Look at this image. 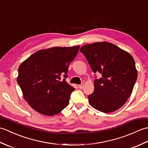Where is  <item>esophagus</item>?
<instances>
[{
	"instance_id": "obj_1",
	"label": "esophagus",
	"mask_w": 148,
	"mask_h": 148,
	"mask_svg": "<svg viewBox=\"0 0 148 148\" xmlns=\"http://www.w3.org/2000/svg\"><path fill=\"white\" fill-rule=\"evenodd\" d=\"M78 86H79V88L81 90H82L83 88H84V84H79V85H78Z\"/></svg>"
}]
</instances>
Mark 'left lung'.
Here are the masks:
<instances>
[{
    "instance_id": "1",
    "label": "left lung",
    "mask_w": 148,
    "mask_h": 148,
    "mask_svg": "<svg viewBox=\"0 0 148 148\" xmlns=\"http://www.w3.org/2000/svg\"><path fill=\"white\" fill-rule=\"evenodd\" d=\"M80 51L94 73L102 75L94 81L93 92L88 96L91 106L105 113L121 108L131 95L137 78L132 56L108 42L84 45Z\"/></svg>"
}]
</instances>
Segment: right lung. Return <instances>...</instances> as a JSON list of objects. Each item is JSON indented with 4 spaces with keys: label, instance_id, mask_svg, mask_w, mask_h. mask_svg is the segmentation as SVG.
Masks as SVG:
<instances>
[{
    "label": "right lung",
    "instance_id": "add662e5",
    "mask_svg": "<svg viewBox=\"0 0 148 148\" xmlns=\"http://www.w3.org/2000/svg\"><path fill=\"white\" fill-rule=\"evenodd\" d=\"M79 46L53 47L40 49L21 63L17 82L25 100L40 114H58L69 103L74 88L60 81L67 77L69 65L76 57Z\"/></svg>",
    "mask_w": 148,
    "mask_h": 148
}]
</instances>
